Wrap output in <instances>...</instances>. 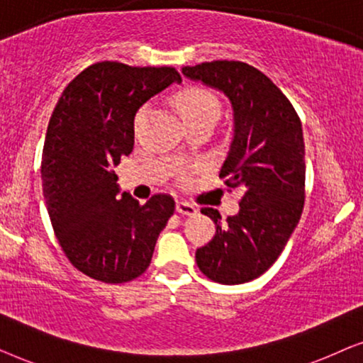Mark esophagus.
<instances>
[{
  "label": "esophagus",
  "instance_id": "34e87169",
  "mask_svg": "<svg viewBox=\"0 0 363 363\" xmlns=\"http://www.w3.org/2000/svg\"><path fill=\"white\" fill-rule=\"evenodd\" d=\"M177 211L180 213V215H186V216H193V215H196V208L191 205V203H188V201H183V200H180V201H177Z\"/></svg>",
  "mask_w": 363,
  "mask_h": 363
}]
</instances>
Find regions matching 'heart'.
Returning a JSON list of instances; mask_svg holds the SVG:
<instances>
[{"mask_svg": "<svg viewBox=\"0 0 363 363\" xmlns=\"http://www.w3.org/2000/svg\"><path fill=\"white\" fill-rule=\"evenodd\" d=\"M175 107L180 112L183 121L186 125L196 122L215 121L220 117L221 106L218 97L211 91L200 86H186L182 91H178L173 97ZM142 112L138 113V117Z\"/></svg>", "mask_w": 363, "mask_h": 363, "instance_id": "1", "label": "heart"}]
</instances>
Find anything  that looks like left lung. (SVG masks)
Wrapping results in <instances>:
<instances>
[{
  "label": "left lung",
  "mask_w": 363,
  "mask_h": 363,
  "mask_svg": "<svg viewBox=\"0 0 363 363\" xmlns=\"http://www.w3.org/2000/svg\"><path fill=\"white\" fill-rule=\"evenodd\" d=\"M182 72L225 92L235 112V138L220 178L228 191H241L240 211L223 223L215 208H201L216 233L195 257L208 279L242 284L274 264L304 210L301 118L281 89L246 62H201Z\"/></svg>",
  "instance_id": "1"
}]
</instances>
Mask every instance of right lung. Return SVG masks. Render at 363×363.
Here are the masks:
<instances>
[{
  "mask_svg": "<svg viewBox=\"0 0 363 363\" xmlns=\"http://www.w3.org/2000/svg\"><path fill=\"white\" fill-rule=\"evenodd\" d=\"M182 76L175 67L101 61L77 74L54 107L43 148V191L52 230L71 264L92 279L122 284L150 266L175 211L170 195L145 205L123 193L113 167L133 148V117Z\"/></svg>",
  "mask_w": 363,
  "mask_h": 363,
  "instance_id": "add662e5",
  "label": "right lung"
}]
</instances>
